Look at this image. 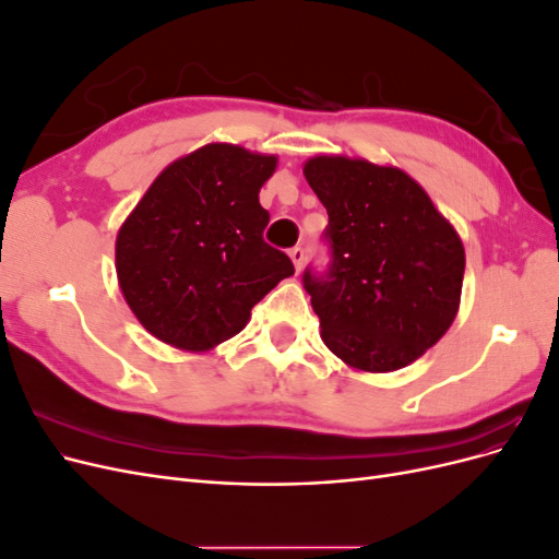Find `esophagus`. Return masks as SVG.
<instances>
[{
  "instance_id": "obj_1",
  "label": "esophagus",
  "mask_w": 559,
  "mask_h": 559,
  "mask_svg": "<svg viewBox=\"0 0 559 559\" xmlns=\"http://www.w3.org/2000/svg\"><path fill=\"white\" fill-rule=\"evenodd\" d=\"M289 257H292V261H294L296 270H298V273H300L302 263H306V249H302V247H294V249L289 251Z\"/></svg>"
}]
</instances>
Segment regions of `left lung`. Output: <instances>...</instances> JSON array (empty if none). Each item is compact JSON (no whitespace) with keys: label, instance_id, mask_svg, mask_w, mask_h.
I'll list each match as a JSON object with an SVG mask.
<instances>
[{"label":"left lung","instance_id":"left-lung-1","mask_svg":"<svg viewBox=\"0 0 559 559\" xmlns=\"http://www.w3.org/2000/svg\"><path fill=\"white\" fill-rule=\"evenodd\" d=\"M329 212L331 265L302 275L321 341L347 366L389 373L433 347L460 310L464 245L399 167L314 156L302 167Z\"/></svg>","mask_w":559,"mask_h":559}]
</instances>
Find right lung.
<instances>
[{"label": "right lung", "instance_id": "1", "mask_svg": "<svg viewBox=\"0 0 559 559\" xmlns=\"http://www.w3.org/2000/svg\"><path fill=\"white\" fill-rule=\"evenodd\" d=\"M277 156L205 144L170 163L116 235V275L140 324L158 341L205 352L240 333L251 308L294 275L263 240L259 191Z\"/></svg>", "mask_w": 559, "mask_h": 559}]
</instances>
